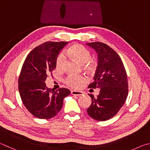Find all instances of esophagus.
<instances>
[{"label":"esophagus","instance_id":"34e87169","mask_svg":"<svg viewBox=\"0 0 150 150\" xmlns=\"http://www.w3.org/2000/svg\"><path fill=\"white\" fill-rule=\"evenodd\" d=\"M71 93L72 94L73 96H80L83 94L82 91H71Z\"/></svg>","mask_w":150,"mask_h":150}]
</instances>
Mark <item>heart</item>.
<instances>
[{
  "label": "heart",
  "instance_id": "obj_1",
  "mask_svg": "<svg viewBox=\"0 0 150 150\" xmlns=\"http://www.w3.org/2000/svg\"><path fill=\"white\" fill-rule=\"evenodd\" d=\"M65 54L67 57H71L75 61L81 65H84V70L88 72H92L96 70V64L95 61L91 60V53L88 50L81 45L75 44L71 46L65 51ZM65 62V57L63 54H60L57 57L56 61V67L58 70L62 69ZM86 79L82 76H70L65 80L67 84L70 88L78 89L80 88L83 83H85Z\"/></svg>",
  "mask_w": 150,
  "mask_h": 150
}]
</instances>
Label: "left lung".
<instances>
[{
  "instance_id": "8db88e82",
  "label": "left lung",
  "mask_w": 150,
  "mask_h": 150,
  "mask_svg": "<svg viewBox=\"0 0 150 150\" xmlns=\"http://www.w3.org/2000/svg\"><path fill=\"white\" fill-rule=\"evenodd\" d=\"M98 54V67L93 82L89 88H99L97 97L89 94V116L98 121L114 117L125 104L128 93L127 75L121 59L113 49L101 42L86 43Z\"/></svg>"
}]
</instances>
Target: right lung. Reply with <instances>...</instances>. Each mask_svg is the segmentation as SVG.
Segmentation results:
<instances>
[{"label": "right lung", "mask_w": 150, "mask_h": 150, "mask_svg": "<svg viewBox=\"0 0 150 150\" xmlns=\"http://www.w3.org/2000/svg\"><path fill=\"white\" fill-rule=\"evenodd\" d=\"M68 43L46 42L33 49L26 57L18 80V90L23 105L34 117L49 119L63 105V99L70 93L66 88L53 91L45 83L47 75L56 68L60 51Z\"/></svg>", "instance_id": "add662e5"}]
</instances>
